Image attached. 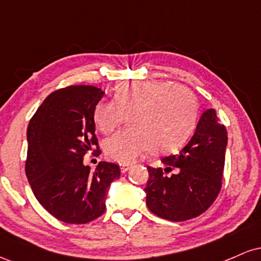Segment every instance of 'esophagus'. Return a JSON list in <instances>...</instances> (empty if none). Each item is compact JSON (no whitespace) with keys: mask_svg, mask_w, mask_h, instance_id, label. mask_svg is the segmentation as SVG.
I'll return each mask as SVG.
<instances>
[{"mask_svg":"<svg viewBox=\"0 0 261 261\" xmlns=\"http://www.w3.org/2000/svg\"><path fill=\"white\" fill-rule=\"evenodd\" d=\"M130 168H131V164H128V163H120L121 173H126Z\"/></svg>","mask_w":261,"mask_h":261,"instance_id":"34e87169","label":"esophagus"}]
</instances>
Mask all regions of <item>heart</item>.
<instances>
[{
  "mask_svg": "<svg viewBox=\"0 0 261 261\" xmlns=\"http://www.w3.org/2000/svg\"><path fill=\"white\" fill-rule=\"evenodd\" d=\"M127 115L130 126L108 137L104 151L114 161L134 162L143 152L167 153L179 148L197 120L195 94L184 86L162 81L119 83L113 100H100L93 121L103 134L112 133Z\"/></svg>",
  "mask_w": 261,
  "mask_h": 261,
  "instance_id": "heart-1",
  "label": "heart"
}]
</instances>
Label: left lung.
I'll return each mask as SVG.
<instances>
[{
  "instance_id": "1",
  "label": "left lung",
  "mask_w": 261,
  "mask_h": 261,
  "mask_svg": "<svg viewBox=\"0 0 261 261\" xmlns=\"http://www.w3.org/2000/svg\"><path fill=\"white\" fill-rule=\"evenodd\" d=\"M227 141V130L218 122L216 110H205L184 148L162 158L164 170L148 167L145 193L149 211L174 222L205 212L221 190ZM173 169L174 175L163 173Z\"/></svg>"
}]
</instances>
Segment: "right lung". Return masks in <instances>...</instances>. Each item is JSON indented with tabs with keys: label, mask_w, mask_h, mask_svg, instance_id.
Returning <instances> with one entry per match:
<instances>
[{
	"label": "right lung",
	"mask_w": 261,
	"mask_h": 261,
	"mask_svg": "<svg viewBox=\"0 0 261 261\" xmlns=\"http://www.w3.org/2000/svg\"><path fill=\"white\" fill-rule=\"evenodd\" d=\"M103 95L94 86L61 88L29 121L27 178L40 205L62 222L88 223L103 215L110 184L120 176L115 163L99 162L93 172L83 163L98 145L93 109Z\"/></svg>",
	"instance_id": "right-lung-1"
}]
</instances>
